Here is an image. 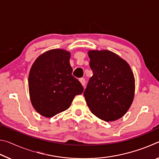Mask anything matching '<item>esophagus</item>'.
<instances>
[{"label": "esophagus", "instance_id": "34e87169", "mask_svg": "<svg viewBox=\"0 0 159 159\" xmlns=\"http://www.w3.org/2000/svg\"><path fill=\"white\" fill-rule=\"evenodd\" d=\"M79 81L81 83L83 86H85V80L84 79H79Z\"/></svg>", "mask_w": 159, "mask_h": 159}]
</instances>
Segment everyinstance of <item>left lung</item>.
I'll return each mask as SVG.
<instances>
[{
	"label": "left lung",
	"mask_w": 159,
	"mask_h": 159,
	"mask_svg": "<svg viewBox=\"0 0 159 159\" xmlns=\"http://www.w3.org/2000/svg\"><path fill=\"white\" fill-rule=\"evenodd\" d=\"M90 66L93 71L85 90L90 111L107 122L124 116L133 102L135 90L130 65L116 54L107 50H89Z\"/></svg>",
	"instance_id": "8db88e82"
}]
</instances>
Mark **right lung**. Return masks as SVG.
I'll list each match as a JSON object with an SVG mask.
<instances>
[{"label": "right lung", "instance_id": "add662e5", "mask_svg": "<svg viewBox=\"0 0 159 159\" xmlns=\"http://www.w3.org/2000/svg\"><path fill=\"white\" fill-rule=\"evenodd\" d=\"M71 52L52 49L36 58L29 75V91L32 106L44 117L51 118L71 106L83 87L72 76Z\"/></svg>", "mask_w": 159, "mask_h": 159}]
</instances>
